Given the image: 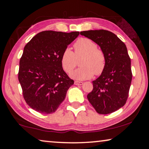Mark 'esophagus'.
Listing matches in <instances>:
<instances>
[{
    "mask_svg": "<svg viewBox=\"0 0 149 149\" xmlns=\"http://www.w3.org/2000/svg\"><path fill=\"white\" fill-rule=\"evenodd\" d=\"M74 84L76 85H82L83 84V82H81V81H75Z\"/></svg>",
    "mask_w": 149,
    "mask_h": 149,
    "instance_id": "1",
    "label": "esophagus"
}]
</instances>
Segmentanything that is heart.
Here are the masks:
<instances>
[{"instance_id":"obj_1","label":"heart","mask_w":149,"mask_h":149,"mask_svg":"<svg viewBox=\"0 0 149 149\" xmlns=\"http://www.w3.org/2000/svg\"><path fill=\"white\" fill-rule=\"evenodd\" d=\"M74 52L65 49L61 56V64L64 71L70 73L77 65V58L82 57L81 67L71 74V77L77 80H86L93 74L100 75L104 72L107 65L104 52L97 47V44L87 38H80L74 42Z\"/></svg>"}]
</instances>
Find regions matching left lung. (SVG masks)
<instances>
[{
    "mask_svg": "<svg viewBox=\"0 0 149 149\" xmlns=\"http://www.w3.org/2000/svg\"><path fill=\"white\" fill-rule=\"evenodd\" d=\"M100 47L107 58L104 72L92 81L93 90L87 99L97 113L107 115L123 107L131 85V60L124 42L113 32L106 30L81 32Z\"/></svg>",
    "mask_w": 149,
    "mask_h": 149,
    "instance_id": "obj_1",
    "label": "left lung"
}]
</instances>
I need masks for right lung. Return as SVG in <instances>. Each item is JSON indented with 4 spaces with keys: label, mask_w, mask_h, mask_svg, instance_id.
Instances as JSON below:
<instances>
[{
    "label": "right lung",
    "mask_w": 149,
    "mask_h": 149,
    "mask_svg": "<svg viewBox=\"0 0 149 149\" xmlns=\"http://www.w3.org/2000/svg\"><path fill=\"white\" fill-rule=\"evenodd\" d=\"M79 34V32L46 30L34 36L24 47L18 79L26 104L34 111L54 113L74 84L63 70L61 56Z\"/></svg>",
    "instance_id": "add662e5"
}]
</instances>
